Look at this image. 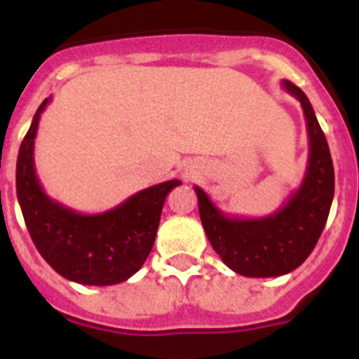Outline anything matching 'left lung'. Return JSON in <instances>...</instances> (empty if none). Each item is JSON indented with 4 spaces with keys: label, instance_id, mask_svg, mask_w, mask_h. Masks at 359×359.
Wrapping results in <instances>:
<instances>
[{
    "label": "left lung",
    "instance_id": "left-lung-1",
    "mask_svg": "<svg viewBox=\"0 0 359 359\" xmlns=\"http://www.w3.org/2000/svg\"><path fill=\"white\" fill-rule=\"evenodd\" d=\"M282 88L302 106L309 136L306 174L290 199L264 217H236L219 210L205 190L194 187L212 248L243 277H280L302 264L322 236L334 196L331 152L309 98L290 81H282Z\"/></svg>",
    "mask_w": 359,
    "mask_h": 359
}]
</instances>
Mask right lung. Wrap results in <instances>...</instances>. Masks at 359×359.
I'll return each mask as SVG.
<instances>
[{
    "instance_id": "obj_1",
    "label": "right lung",
    "mask_w": 359,
    "mask_h": 359,
    "mask_svg": "<svg viewBox=\"0 0 359 359\" xmlns=\"http://www.w3.org/2000/svg\"><path fill=\"white\" fill-rule=\"evenodd\" d=\"M44 98L19 147L15 190L37 252L61 277L84 286H113L144 266L152 250L167 194L180 180L158 183L100 214H81L50 198L34 163V145Z\"/></svg>"
}]
</instances>
